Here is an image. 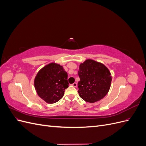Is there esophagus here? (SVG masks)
<instances>
[{
	"mask_svg": "<svg viewBox=\"0 0 146 146\" xmlns=\"http://www.w3.org/2000/svg\"><path fill=\"white\" fill-rule=\"evenodd\" d=\"M72 86H74V87H77V83L75 82V83H74L73 84H72Z\"/></svg>",
	"mask_w": 146,
	"mask_h": 146,
	"instance_id": "1",
	"label": "esophagus"
}]
</instances>
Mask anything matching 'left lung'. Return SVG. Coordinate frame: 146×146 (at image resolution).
Returning <instances> with one entry per match:
<instances>
[{"instance_id":"8db88e82","label":"left lung","mask_w":146,"mask_h":146,"mask_svg":"<svg viewBox=\"0 0 146 146\" xmlns=\"http://www.w3.org/2000/svg\"><path fill=\"white\" fill-rule=\"evenodd\" d=\"M78 74L80 79L78 83V92L82 99L94 103L107 95L112 78L110 70L104 64L86 60L80 64Z\"/></svg>"}]
</instances>
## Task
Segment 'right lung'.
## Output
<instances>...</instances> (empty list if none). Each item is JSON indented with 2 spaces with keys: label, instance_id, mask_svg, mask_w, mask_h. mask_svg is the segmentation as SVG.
Listing matches in <instances>:
<instances>
[{
  "label": "right lung",
  "instance_id": "obj_1",
  "mask_svg": "<svg viewBox=\"0 0 146 146\" xmlns=\"http://www.w3.org/2000/svg\"><path fill=\"white\" fill-rule=\"evenodd\" d=\"M68 74L63 66L48 64L38 72L34 85L38 95L48 104H54L63 97L68 88Z\"/></svg>",
  "mask_w": 146,
  "mask_h": 146
}]
</instances>
